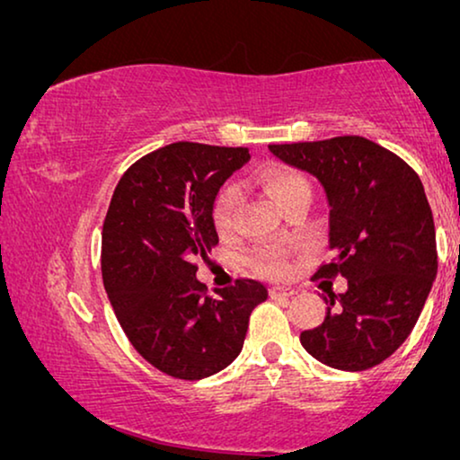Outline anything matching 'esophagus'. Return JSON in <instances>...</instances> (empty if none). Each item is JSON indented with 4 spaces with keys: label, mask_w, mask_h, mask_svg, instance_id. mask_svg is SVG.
Returning <instances> with one entry per match:
<instances>
[{
    "label": "esophagus",
    "mask_w": 460,
    "mask_h": 460,
    "mask_svg": "<svg viewBox=\"0 0 460 460\" xmlns=\"http://www.w3.org/2000/svg\"><path fill=\"white\" fill-rule=\"evenodd\" d=\"M297 292L294 288H289V286H275V288H270V297H292V296H296Z\"/></svg>",
    "instance_id": "1"
}]
</instances>
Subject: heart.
I'll return each mask as SVG.
<instances>
[{
  "mask_svg": "<svg viewBox=\"0 0 460 460\" xmlns=\"http://www.w3.org/2000/svg\"><path fill=\"white\" fill-rule=\"evenodd\" d=\"M261 181L264 190L270 193V198H273L283 210L300 196H310L308 179L297 171H292V168L273 164L264 168ZM239 198H242V193H239L237 185L223 187L221 193H218L212 218H215V227L221 235H229L233 231ZM252 267H254L256 273H261L264 277H283L289 270V258L286 252L279 250H258L256 254L252 256Z\"/></svg>",
  "mask_w": 460,
  "mask_h": 460,
  "instance_id": "b5f03b06",
  "label": "heart"
}]
</instances>
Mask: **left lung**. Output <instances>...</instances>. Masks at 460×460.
Returning a JSON list of instances; mask_svg holds the SVG:
<instances>
[{"instance_id": "left-lung-1", "label": "left lung", "mask_w": 460, "mask_h": 460, "mask_svg": "<svg viewBox=\"0 0 460 460\" xmlns=\"http://www.w3.org/2000/svg\"><path fill=\"white\" fill-rule=\"evenodd\" d=\"M269 150L321 183L335 258L316 277L348 279L344 294L323 289L327 316L300 333L302 346L340 371L379 365L411 335L438 273L436 227L421 179L396 154L357 135Z\"/></svg>"}]
</instances>
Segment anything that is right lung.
<instances>
[{
  "label": "right lung",
  "mask_w": 460,
  "mask_h": 460,
  "mask_svg": "<svg viewBox=\"0 0 460 460\" xmlns=\"http://www.w3.org/2000/svg\"><path fill=\"white\" fill-rule=\"evenodd\" d=\"M248 160V147L177 141L128 168L110 202L103 288L135 350L171 377L196 381L229 367L252 310L269 297L254 279L206 296L193 264L218 243V190Z\"/></svg>",
  "instance_id": "1"
}]
</instances>
